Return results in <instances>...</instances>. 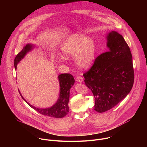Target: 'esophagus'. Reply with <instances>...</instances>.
<instances>
[{
    "label": "esophagus",
    "mask_w": 147,
    "mask_h": 147,
    "mask_svg": "<svg viewBox=\"0 0 147 147\" xmlns=\"http://www.w3.org/2000/svg\"><path fill=\"white\" fill-rule=\"evenodd\" d=\"M76 80V81H77V82H80V83H81V82H83V78H82V77H80V76H79V77H77Z\"/></svg>",
    "instance_id": "34e87169"
}]
</instances>
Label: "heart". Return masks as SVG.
<instances>
[{
	"label": "heart",
	"mask_w": 147,
	"mask_h": 147,
	"mask_svg": "<svg viewBox=\"0 0 147 147\" xmlns=\"http://www.w3.org/2000/svg\"><path fill=\"white\" fill-rule=\"evenodd\" d=\"M61 50L66 58L74 57L76 65L86 69L93 64L96 54V45L91 38L81 34H74L68 37L62 44ZM61 61L63 58H60Z\"/></svg>",
	"instance_id": "b5f03b06"
}]
</instances>
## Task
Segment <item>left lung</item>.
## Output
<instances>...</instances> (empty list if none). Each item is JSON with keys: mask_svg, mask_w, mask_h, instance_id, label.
Segmentation results:
<instances>
[{"mask_svg": "<svg viewBox=\"0 0 147 147\" xmlns=\"http://www.w3.org/2000/svg\"><path fill=\"white\" fill-rule=\"evenodd\" d=\"M106 38L109 51L97 57L83 74L94 97V110L99 113L109 111L125 98L134 82L132 56L123 36L112 31Z\"/></svg>", "mask_w": 147, "mask_h": 147, "instance_id": "left-lung-1", "label": "left lung"}]
</instances>
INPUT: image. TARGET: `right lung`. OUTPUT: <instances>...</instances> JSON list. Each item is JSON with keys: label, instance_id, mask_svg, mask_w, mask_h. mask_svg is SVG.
<instances>
[{"label": "right lung", "instance_id": "obj_1", "mask_svg": "<svg viewBox=\"0 0 147 147\" xmlns=\"http://www.w3.org/2000/svg\"><path fill=\"white\" fill-rule=\"evenodd\" d=\"M35 45L31 43L27 44L16 56L14 59V66L16 70L17 65L19 62L23 59L25 55L29 51H31L34 47ZM59 83V96L57 102L51 107L47 108H38L30 104L22 96L19 90V92L21 97L23 100L32 109H35L40 114L54 118H62L65 117L69 112V100L70 97V90L74 84V78L70 74H61L58 77Z\"/></svg>", "mask_w": 147, "mask_h": 147}]
</instances>
